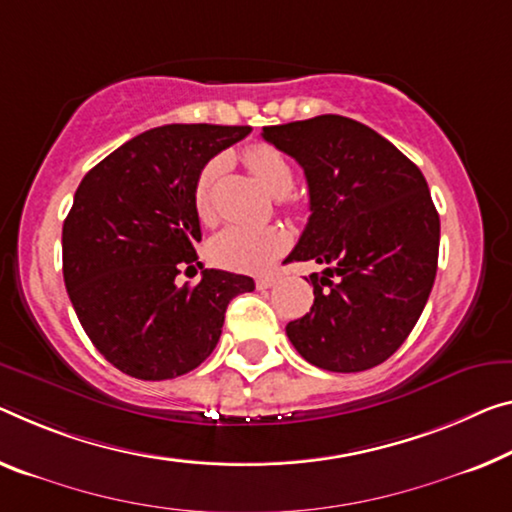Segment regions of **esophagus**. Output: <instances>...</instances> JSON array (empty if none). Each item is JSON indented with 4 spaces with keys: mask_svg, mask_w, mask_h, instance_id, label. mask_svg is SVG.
<instances>
[{
    "mask_svg": "<svg viewBox=\"0 0 512 512\" xmlns=\"http://www.w3.org/2000/svg\"><path fill=\"white\" fill-rule=\"evenodd\" d=\"M277 281H279L277 274H265V277H258L256 279V288L258 290H267V288H272Z\"/></svg>",
    "mask_w": 512,
    "mask_h": 512,
    "instance_id": "1",
    "label": "esophagus"
}]
</instances>
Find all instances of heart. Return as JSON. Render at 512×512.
I'll return each mask as SVG.
<instances>
[{
  "instance_id": "heart-1",
  "label": "heart",
  "mask_w": 512,
  "mask_h": 512,
  "mask_svg": "<svg viewBox=\"0 0 512 512\" xmlns=\"http://www.w3.org/2000/svg\"><path fill=\"white\" fill-rule=\"evenodd\" d=\"M245 162L263 187L274 196H286L293 190L295 174L290 167L288 157L279 148L270 144H254L245 151ZM222 157L206 162L196 178L194 187V203L196 212L201 219L212 215L210 194L215 187L219 174H222ZM288 238L283 231L272 229V226H242L233 224L219 231L215 238L208 242V256L212 263L229 267L238 272H265L277 258L286 251Z\"/></svg>"
}]
</instances>
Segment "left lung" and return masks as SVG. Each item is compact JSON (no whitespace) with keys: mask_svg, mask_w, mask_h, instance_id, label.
<instances>
[{"mask_svg":"<svg viewBox=\"0 0 512 512\" xmlns=\"http://www.w3.org/2000/svg\"><path fill=\"white\" fill-rule=\"evenodd\" d=\"M304 169L309 224L290 261L311 274V311L286 325L309 364L334 373L387 361L419 320L435 283L439 215L419 167L368 125L338 114L267 125Z\"/></svg>","mask_w":512,"mask_h":512,"instance_id":"obj_1","label":"left lung"}]
</instances>
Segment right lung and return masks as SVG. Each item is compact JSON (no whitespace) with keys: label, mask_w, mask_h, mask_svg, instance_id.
Instances as JSON below:
<instances>
[{"label":"right lung","mask_w":512,"mask_h":512,"mask_svg":"<svg viewBox=\"0 0 512 512\" xmlns=\"http://www.w3.org/2000/svg\"><path fill=\"white\" fill-rule=\"evenodd\" d=\"M249 132L208 123L146 130L77 187L61 235L66 290L86 336L125 375L171 380L194 371L222 336L226 306L254 290L245 274L203 270L194 249L196 178ZM185 266L202 267L194 287L177 286Z\"/></svg>","instance_id":"right-lung-1"}]
</instances>
